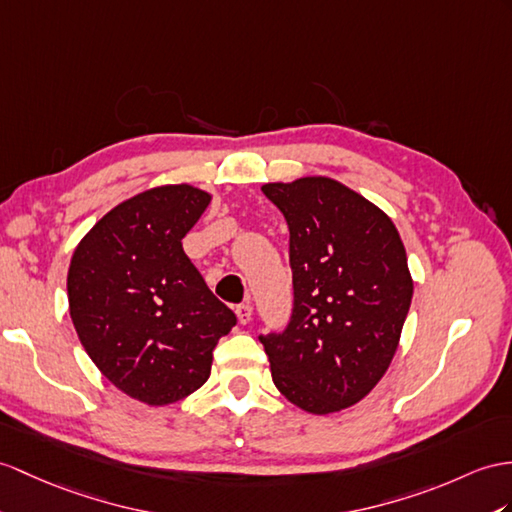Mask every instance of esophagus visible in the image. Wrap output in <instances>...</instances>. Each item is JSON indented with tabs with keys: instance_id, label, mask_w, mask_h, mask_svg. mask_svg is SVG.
<instances>
[{
	"instance_id": "34e87169",
	"label": "esophagus",
	"mask_w": 512,
	"mask_h": 512,
	"mask_svg": "<svg viewBox=\"0 0 512 512\" xmlns=\"http://www.w3.org/2000/svg\"><path fill=\"white\" fill-rule=\"evenodd\" d=\"M252 313H254V308H252V304H249V302H243V304L236 306V317H239L241 323L252 321Z\"/></svg>"
}]
</instances>
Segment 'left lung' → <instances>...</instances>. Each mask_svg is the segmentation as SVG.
<instances>
[{"mask_svg":"<svg viewBox=\"0 0 512 512\" xmlns=\"http://www.w3.org/2000/svg\"><path fill=\"white\" fill-rule=\"evenodd\" d=\"M263 193L289 226L293 313L260 343L286 400L330 415L363 400L397 352L413 299L406 249L389 215L332 178Z\"/></svg>","mask_w":512,"mask_h":512,"instance_id":"1","label":"left lung"}]
</instances>
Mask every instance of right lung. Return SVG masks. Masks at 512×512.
<instances>
[{
  "label": "right lung",
  "instance_id": "1",
  "mask_svg": "<svg viewBox=\"0 0 512 512\" xmlns=\"http://www.w3.org/2000/svg\"><path fill=\"white\" fill-rule=\"evenodd\" d=\"M208 204L191 184L143 191L99 219L71 258L69 315L80 343L119 391L149 406L197 391L236 323L182 249Z\"/></svg>",
  "mask_w": 512,
  "mask_h": 512
}]
</instances>
